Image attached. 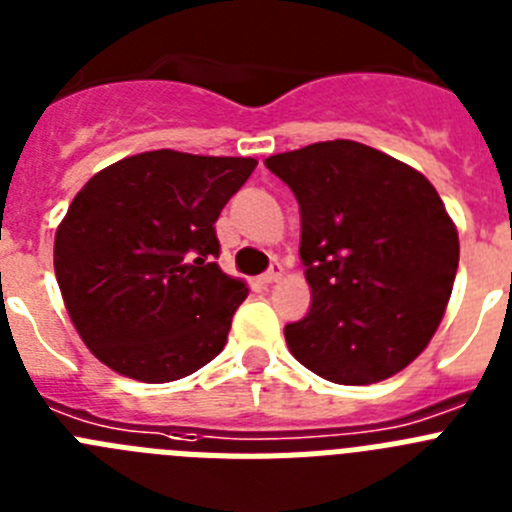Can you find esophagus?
I'll return each instance as SVG.
<instances>
[{
	"mask_svg": "<svg viewBox=\"0 0 512 512\" xmlns=\"http://www.w3.org/2000/svg\"><path fill=\"white\" fill-rule=\"evenodd\" d=\"M279 279H282V264H279V261H271L269 269H266L264 274H261V282H264V284H274V282H279Z\"/></svg>",
	"mask_w": 512,
	"mask_h": 512,
	"instance_id": "esophagus-1",
	"label": "esophagus"
}]
</instances>
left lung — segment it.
<instances>
[{
    "instance_id": "left-lung-1",
    "label": "left lung",
    "mask_w": 512,
    "mask_h": 512,
    "mask_svg": "<svg viewBox=\"0 0 512 512\" xmlns=\"http://www.w3.org/2000/svg\"><path fill=\"white\" fill-rule=\"evenodd\" d=\"M300 205L312 305L284 325L297 361L336 384L402 372L436 333L459 266V235L420 171L356 140L264 161Z\"/></svg>"
}]
</instances>
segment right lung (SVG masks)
I'll use <instances>...</instances> for the list:
<instances>
[{
  "mask_svg": "<svg viewBox=\"0 0 512 512\" xmlns=\"http://www.w3.org/2000/svg\"><path fill=\"white\" fill-rule=\"evenodd\" d=\"M256 158L161 148L94 174L56 230L53 266L81 341L122 377L164 384L210 364L248 287L217 266L215 220Z\"/></svg>",
  "mask_w": 512,
  "mask_h": 512,
  "instance_id": "add662e5",
  "label": "right lung"
}]
</instances>
